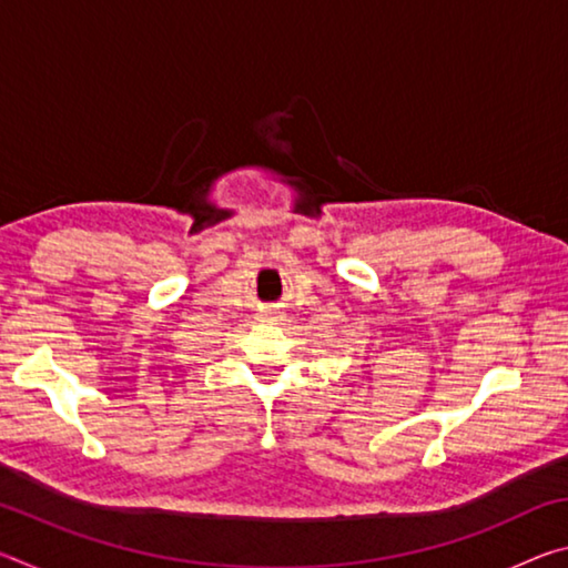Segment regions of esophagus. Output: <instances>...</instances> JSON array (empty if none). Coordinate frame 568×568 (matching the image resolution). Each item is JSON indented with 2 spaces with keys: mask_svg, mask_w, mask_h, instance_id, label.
Wrapping results in <instances>:
<instances>
[{
  "mask_svg": "<svg viewBox=\"0 0 568 568\" xmlns=\"http://www.w3.org/2000/svg\"><path fill=\"white\" fill-rule=\"evenodd\" d=\"M261 318H263L265 323H275V321L283 318V313H277V311H263Z\"/></svg>",
  "mask_w": 568,
  "mask_h": 568,
  "instance_id": "1",
  "label": "esophagus"
}]
</instances>
